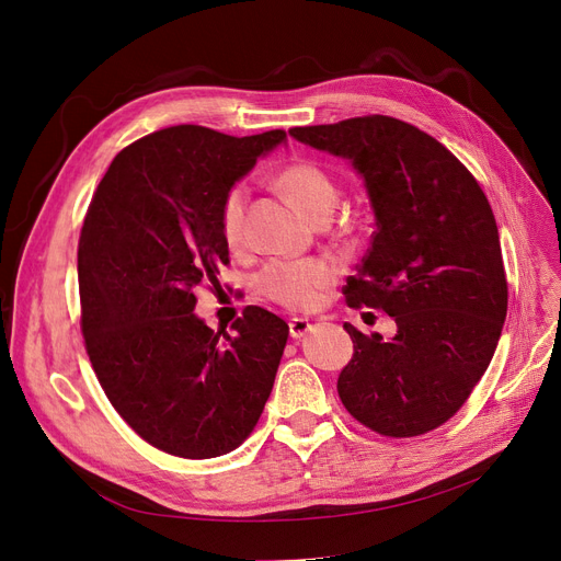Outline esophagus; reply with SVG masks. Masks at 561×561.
Instances as JSON below:
<instances>
[{"label": "esophagus", "instance_id": "esophagus-1", "mask_svg": "<svg viewBox=\"0 0 561 561\" xmlns=\"http://www.w3.org/2000/svg\"><path fill=\"white\" fill-rule=\"evenodd\" d=\"M288 332L293 339H302L305 334L311 332V322L307 318H293L288 322Z\"/></svg>", "mask_w": 561, "mask_h": 561}]
</instances>
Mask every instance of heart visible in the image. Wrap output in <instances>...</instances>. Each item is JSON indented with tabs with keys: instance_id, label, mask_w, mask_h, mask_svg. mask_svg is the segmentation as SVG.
<instances>
[{
	"instance_id": "obj_1",
	"label": "heart",
	"mask_w": 561,
	"mask_h": 561,
	"mask_svg": "<svg viewBox=\"0 0 561 561\" xmlns=\"http://www.w3.org/2000/svg\"><path fill=\"white\" fill-rule=\"evenodd\" d=\"M277 182L288 193V197L298 204V209L311 220L322 214H332L339 202V188L332 176L309 161L284 168ZM245 206L248 186H231L220 209V229L231 248L243 241ZM334 279L336 265L328 259H282L268 263L259 273V290L288 309H311L320 300L322 290L330 288Z\"/></svg>"
}]
</instances>
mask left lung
I'll return each mask as SVG.
<instances>
[{
  "label": "left lung",
  "instance_id": "obj_1",
  "mask_svg": "<svg viewBox=\"0 0 561 561\" xmlns=\"http://www.w3.org/2000/svg\"><path fill=\"white\" fill-rule=\"evenodd\" d=\"M288 134L362 176L375 231L345 298L385 309L398 328L385 341L345 322L355 355L339 377L341 402L385 436L444 425L489 368L507 316L486 195L444 145L389 115Z\"/></svg>",
  "mask_w": 561,
  "mask_h": 561
}]
</instances>
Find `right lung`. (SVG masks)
I'll use <instances>...</instances> for the list:
<instances>
[{"mask_svg": "<svg viewBox=\"0 0 561 561\" xmlns=\"http://www.w3.org/2000/svg\"><path fill=\"white\" fill-rule=\"evenodd\" d=\"M284 142L282 129L168 127L125 147L88 206L77 259L88 357L117 414L174 457L239 448L271 398L286 322L248 307L233 334H216L193 309L195 288L229 263L227 191Z\"/></svg>", "mask_w": 561, "mask_h": 561, "instance_id": "add662e5", "label": "right lung"}]
</instances>
